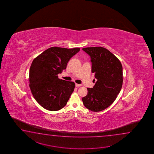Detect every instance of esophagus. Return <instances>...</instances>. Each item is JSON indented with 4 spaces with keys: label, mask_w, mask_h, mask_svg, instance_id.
Returning a JSON list of instances; mask_svg holds the SVG:
<instances>
[{
    "label": "esophagus",
    "mask_w": 154,
    "mask_h": 154,
    "mask_svg": "<svg viewBox=\"0 0 154 154\" xmlns=\"http://www.w3.org/2000/svg\"><path fill=\"white\" fill-rule=\"evenodd\" d=\"M81 84H76L75 86L76 87H80V86H82Z\"/></svg>",
    "instance_id": "1"
}]
</instances>
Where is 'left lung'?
<instances>
[{
  "instance_id": "1",
  "label": "left lung",
  "mask_w": 154,
  "mask_h": 154,
  "mask_svg": "<svg viewBox=\"0 0 154 154\" xmlns=\"http://www.w3.org/2000/svg\"><path fill=\"white\" fill-rule=\"evenodd\" d=\"M91 57V72L97 82L82 98L86 108L101 111L115 101L123 84V68L120 60L108 49L102 47L84 48Z\"/></svg>"
}]
</instances>
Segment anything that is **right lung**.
I'll list each match as a JSON object with an SVG mask.
<instances>
[{"mask_svg":"<svg viewBox=\"0 0 154 154\" xmlns=\"http://www.w3.org/2000/svg\"><path fill=\"white\" fill-rule=\"evenodd\" d=\"M80 49L52 47L33 59L29 68V88L43 108L56 111L66 106L75 84L60 79L58 74L66 69L70 59Z\"/></svg>","mask_w":154,"mask_h":154,"instance_id":"obj_1","label":"right lung"}]
</instances>
